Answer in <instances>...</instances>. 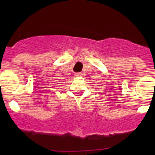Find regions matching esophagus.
<instances>
[{
    "mask_svg": "<svg viewBox=\"0 0 155 155\" xmlns=\"http://www.w3.org/2000/svg\"><path fill=\"white\" fill-rule=\"evenodd\" d=\"M81 73H77L75 74V76H81Z\"/></svg>",
    "mask_w": 155,
    "mask_h": 155,
    "instance_id": "obj_1",
    "label": "esophagus"
}]
</instances>
